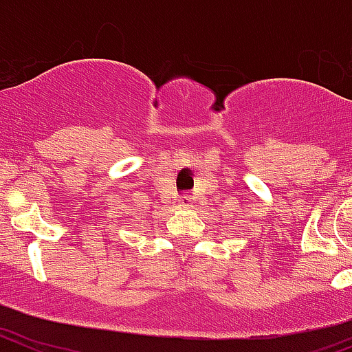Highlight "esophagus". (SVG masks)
I'll use <instances>...</instances> for the list:
<instances>
[{
	"mask_svg": "<svg viewBox=\"0 0 352 352\" xmlns=\"http://www.w3.org/2000/svg\"><path fill=\"white\" fill-rule=\"evenodd\" d=\"M180 204L184 205V207H188V205H191V196L189 195H184V196H180V199H179Z\"/></svg>",
	"mask_w": 352,
	"mask_h": 352,
	"instance_id": "esophagus-1",
	"label": "esophagus"
}]
</instances>
